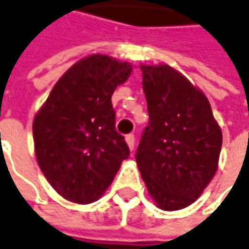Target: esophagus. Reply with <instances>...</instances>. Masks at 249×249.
I'll return each mask as SVG.
<instances>
[{
  "mask_svg": "<svg viewBox=\"0 0 249 249\" xmlns=\"http://www.w3.org/2000/svg\"><path fill=\"white\" fill-rule=\"evenodd\" d=\"M125 141H126V145H128L129 151H134V148H135V137L132 134H129V135L125 137Z\"/></svg>",
  "mask_w": 249,
  "mask_h": 249,
  "instance_id": "1",
  "label": "esophagus"
}]
</instances>
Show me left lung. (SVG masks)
<instances>
[{"instance_id": "obj_1", "label": "left lung", "mask_w": 249, "mask_h": 249, "mask_svg": "<svg viewBox=\"0 0 249 249\" xmlns=\"http://www.w3.org/2000/svg\"><path fill=\"white\" fill-rule=\"evenodd\" d=\"M149 123L135 160L156 207H189L218 169L223 134L206 94L165 63L141 65Z\"/></svg>"}]
</instances>
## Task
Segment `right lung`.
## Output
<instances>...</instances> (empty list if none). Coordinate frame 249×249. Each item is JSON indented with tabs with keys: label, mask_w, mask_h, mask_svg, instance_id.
Masks as SVG:
<instances>
[{
	"label": "right lung",
	"mask_w": 249,
	"mask_h": 249,
	"mask_svg": "<svg viewBox=\"0 0 249 249\" xmlns=\"http://www.w3.org/2000/svg\"><path fill=\"white\" fill-rule=\"evenodd\" d=\"M132 66L107 54L80 59L53 86L34 118L37 165L67 201L89 204L110 187L129 156L115 131L111 95Z\"/></svg>",
	"instance_id": "obj_1"
}]
</instances>
